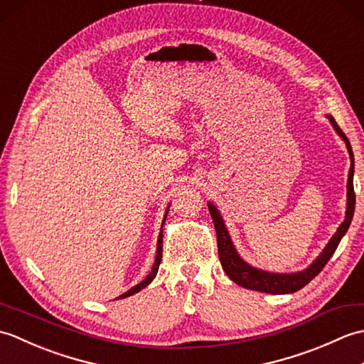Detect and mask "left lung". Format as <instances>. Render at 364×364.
<instances>
[{
  "instance_id": "obj_1",
  "label": "left lung",
  "mask_w": 364,
  "mask_h": 364,
  "mask_svg": "<svg viewBox=\"0 0 364 364\" xmlns=\"http://www.w3.org/2000/svg\"><path fill=\"white\" fill-rule=\"evenodd\" d=\"M330 120L331 127L338 133V136L343 139L347 146V151H349L350 156V170H349V178H347V203H346V218L341 225L338 227L336 233L331 236L328 244L323 247V250L319 253V257L316 258L310 266L304 270H299V272L292 274H280V272H267V270H262L258 267H253L249 262L241 258V255L237 253L236 247L231 241V236L227 230L225 220H223L220 211L215 208L214 203L208 202V210L214 222L215 235H218V250H219V258L220 264L225 270V274L230 277V280H233L236 284L242 286L247 289L259 291V292H267V294H291L304 288L308 283H310L313 278L318 275L323 266L327 264L328 259L333 257L338 244L341 242V239L347 233V230L350 227V222L353 218L355 211V192H353V172H355V162H353V151L349 139L338 127V123L331 115H327Z\"/></svg>"
}]
</instances>
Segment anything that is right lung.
I'll use <instances>...</instances> for the list:
<instances>
[{
	"label": "right lung",
	"instance_id": "right-lung-1",
	"mask_svg": "<svg viewBox=\"0 0 364 364\" xmlns=\"http://www.w3.org/2000/svg\"><path fill=\"white\" fill-rule=\"evenodd\" d=\"M168 208H170V205L167 206V210H166V213H164V219H162V223H161V233H159V236H158V244H156V258H154V262H153V267H151V270H150V274L146 275L141 283H137L136 286H133V288L128 289L127 292H123L122 296H119L117 299H125V297L133 296V294H136V292H139V291H142L144 288H146V286H149V284L153 282V278L156 277L159 264H161V259H162V225H164L166 218H167V214H168Z\"/></svg>",
	"mask_w": 364,
	"mask_h": 364
}]
</instances>
